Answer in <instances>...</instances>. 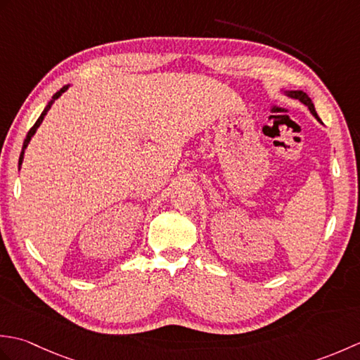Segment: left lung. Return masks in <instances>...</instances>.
<instances>
[{
	"label": "left lung",
	"mask_w": 360,
	"mask_h": 360,
	"mask_svg": "<svg viewBox=\"0 0 360 360\" xmlns=\"http://www.w3.org/2000/svg\"><path fill=\"white\" fill-rule=\"evenodd\" d=\"M283 93H285L288 97H290V98H297L298 102H302L303 105H307L308 106V110L311 111V114L312 116H314L320 124H322V120H320V117L317 116V112H316V108H314V103H312V101L309 98V96L304 93V91H300V89H297V91H288V89H283Z\"/></svg>",
	"instance_id": "1"
}]
</instances>
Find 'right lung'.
Segmentation results:
<instances>
[{
    "instance_id": "add662e5",
    "label": "right lung",
    "mask_w": 360,
    "mask_h": 360,
    "mask_svg": "<svg viewBox=\"0 0 360 360\" xmlns=\"http://www.w3.org/2000/svg\"><path fill=\"white\" fill-rule=\"evenodd\" d=\"M70 86H71V85H66V86H63L62 89H60V91H57V93L52 96V98H51V102H49L48 105H46V108L43 110V112H41V116H40V117H38V120L35 122V125H34L32 128H30V129H29V133H27V136H26V139H25V142H22L21 155H20V159H18V170H20V168H21V164H22V159H25V151H26V148H27V145H29L30 139H32V136H34V134L37 133V129H38V127H40V125H41V122H43V119H44V116H46V114H48V111L51 110V106H52V103H53V102H56V101H57V98H58L60 96H62V94L65 93V91H68V88H70Z\"/></svg>"
}]
</instances>
